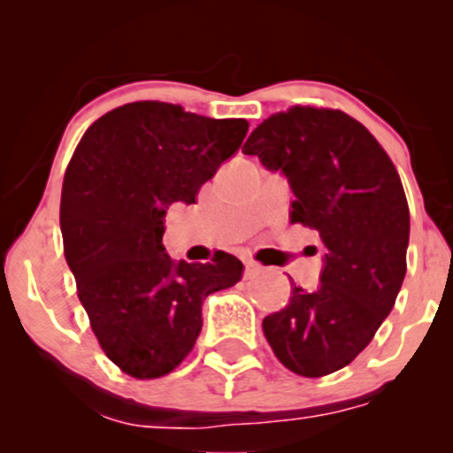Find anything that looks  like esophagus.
Here are the masks:
<instances>
[{
	"mask_svg": "<svg viewBox=\"0 0 453 453\" xmlns=\"http://www.w3.org/2000/svg\"><path fill=\"white\" fill-rule=\"evenodd\" d=\"M259 273H262V268H259L256 262H251V259H244V279L257 277Z\"/></svg>",
	"mask_w": 453,
	"mask_h": 453,
	"instance_id": "esophagus-1",
	"label": "esophagus"
}]
</instances>
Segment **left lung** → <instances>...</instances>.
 <instances>
[{"instance_id": "1", "label": "left lung", "mask_w": 453, "mask_h": 453, "mask_svg": "<svg viewBox=\"0 0 453 453\" xmlns=\"http://www.w3.org/2000/svg\"><path fill=\"white\" fill-rule=\"evenodd\" d=\"M242 153L288 176L292 223L324 244L321 283L294 285L289 304L264 317V336L296 375L341 371L372 341L407 273L409 204L396 165L360 121L315 106L270 114Z\"/></svg>"}]
</instances>
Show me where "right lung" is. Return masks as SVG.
<instances>
[{
    "mask_svg": "<svg viewBox=\"0 0 453 453\" xmlns=\"http://www.w3.org/2000/svg\"><path fill=\"white\" fill-rule=\"evenodd\" d=\"M244 119L132 102L97 119L67 164L59 223L65 262L102 351L134 379L173 372L194 349L206 296L236 285L242 262L174 264L164 215L196 196L247 136Z\"/></svg>",
    "mask_w": 453,
    "mask_h": 453,
    "instance_id": "1",
    "label": "right lung"
}]
</instances>
